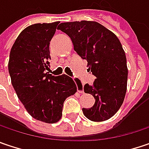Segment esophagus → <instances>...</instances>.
Listing matches in <instances>:
<instances>
[{"label": "esophagus", "instance_id": "esophagus-1", "mask_svg": "<svg viewBox=\"0 0 149 149\" xmlns=\"http://www.w3.org/2000/svg\"><path fill=\"white\" fill-rule=\"evenodd\" d=\"M75 83L77 84V92L80 93H83V85L82 84V83L77 80V79H75Z\"/></svg>", "mask_w": 149, "mask_h": 149}]
</instances>
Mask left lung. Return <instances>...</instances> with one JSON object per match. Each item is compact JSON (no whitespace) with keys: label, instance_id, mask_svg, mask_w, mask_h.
<instances>
[{"label":"left lung","instance_id":"obj_1","mask_svg":"<svg viewBox=\"0 0 149 149\" xmlns=\"http://www.w3.org/2000/svg\"><path fill=\"white\" fill-rule=\"evenodd\" d=\"M60 29L71 38L74 50L88 61V71L96 77L92 85H84L95 103L83 115L92 121L111 118L120 108L127 93V57L116 35L94 21L62 22Z\"/></svg>","mask_w":149,"mask_h":149}]
</instances>
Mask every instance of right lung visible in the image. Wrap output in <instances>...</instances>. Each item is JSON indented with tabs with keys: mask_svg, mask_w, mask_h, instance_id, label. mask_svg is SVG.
Returning a JSON list of instances; mask_svg holds the SVG:
<instances>
[{
	"mask_svg": "<svg viewBox=\"0 0 149 149\" xmlns=\"http://www.w3.org/2000/svg\"><path fill=\"white\" fill-rule=\"evenodd\" d=\"M59 22L27 27L15 40L8 71L18 99L33 118L56 123L62 116L63 103L77 92L72 77L49 73V41Z\"/></svg>",
	"mask_w": 149,
	"mask_h": 149,
	"instance_id": "obj_1",
	"label": "right lung"
}]
</instances>
